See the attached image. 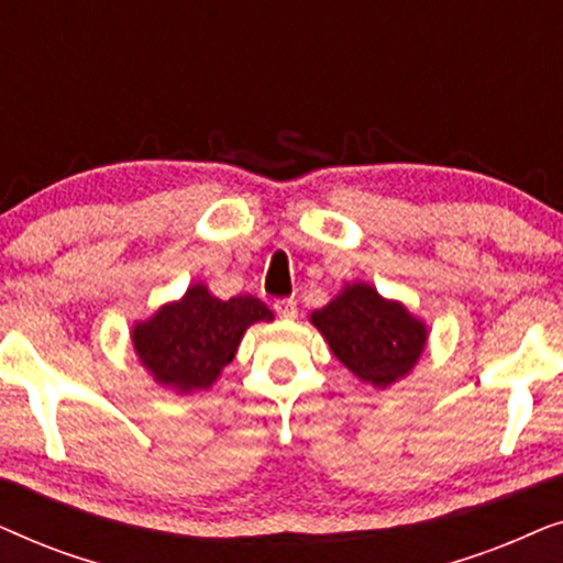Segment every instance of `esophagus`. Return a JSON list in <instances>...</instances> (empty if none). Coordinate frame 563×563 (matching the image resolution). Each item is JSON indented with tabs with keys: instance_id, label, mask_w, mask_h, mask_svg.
Listing matches in <instances>:
<instances>
[{
	"instance_id": "1",
	"label": "esophagus",
	"mask_w": 563,
	"mask_h": 563,
	"mask_svg": "<svg viewBox=\"0 0 563 563\" xmlns=\"http://www.w3.org/2000/svg\"><path fill=\"white\" fill-rule=\"evenodd\" d=\"M274 310L284 320H295L297 318V302H295V299H276Z\"/></svg>"
}]
</instances>
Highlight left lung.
Returning <instances> with one entry per match:
<instances>
[{
	"label": "left lung",
	"instance_id": "obj_1",
	"mask_svg": "<svg viewBox=\"0 0 563 563\" xmlns=\"http://www.w3.org/2000/svg\"><path fill=\"white\" fill-rule=\"evenodd\" d=\"M310 322L353 376L382 389L410 374L428 343L426 322L364 282L345 284Z\"/></svg>",
	"mask_w": 563,
	"mask_h": 563
}]
</instances>
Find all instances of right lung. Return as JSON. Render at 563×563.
I'll use <instances>...</instances> for the list:
<instances>
[{
  "instance_id": "1",
  "label": "right lung",
  "mask_w": 563,
  "mask_h": 563,
  "mask_svg": "<svg viewBox=\"0 0 563 563\" xmlns=\"http://www.w3.org/2000/svg\"><path fill=\"white\" fill-rule=\"evenodd\" d=\"M274 312L251 295L218 299L205 284H191L181 299L158 307L133 325V349L153 382L181 395L218 382L245 330Z\"/></svg>"
}]
</instances>
